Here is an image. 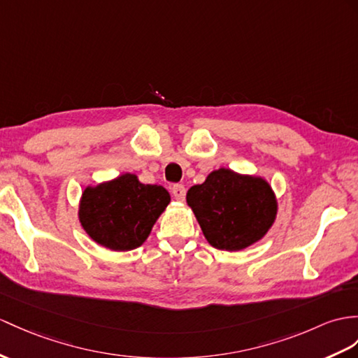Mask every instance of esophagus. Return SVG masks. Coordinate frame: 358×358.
I'll use <instances>...</instances> for the list:
<instances>
[{
	"label": "esophagus",
	"mask_w": 358,
	"mask_h": 358,
	"mask_svg": "<svg viewBox=\"0 0 358 358\" xmlns=\"http://www.w3.org/2000/svg\"><path fill=\"white\" fill-rule=\"evenodd\" d=\"M171 194H173L174 199L179 200V202H184V200H185V194H187V189H185L184 185H179V184H178V185H173Z\"/></svg>",
	"instance_id": "1"
}]
</instances>
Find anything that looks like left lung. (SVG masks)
I'll return each instance as SVG.
<instances>
[{
    "label": "left lung",
    "instance_id": "left-lung-1",
    "mask_svg": "<svg viewBox=\"0 0 358 358\" xmlns=\"http://www.w3.org/2000/svg\"><path fill=\"white\" fill-rule=\"evenodd\" d=\"M193 209L209 245L220 250H241L254 245L272 228L278 202L263 178L219 169L203 184L188 189Z\"/></svg>",
    "mask_w": 358,
    "mask_h": 358
}]
</instances>
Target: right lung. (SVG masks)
<instances>
[{
	"label": "right lung",
	"mask_w": 358,
	"mask_h": 358,
	"mask_svg": "<svg viewBox=\"0 0 358 358\" xmlns=\"http://www.w3.org/2000/svg\"><path fill=\"white\" fill-rule=\"evenodd\" d=\"M170 203L161 185L141 184L124 173L95 187H86L78 205L82 228L100 246L124 252L143 245Z\"/></svg>",
	"instance_id": "1"
}]
</instances>
